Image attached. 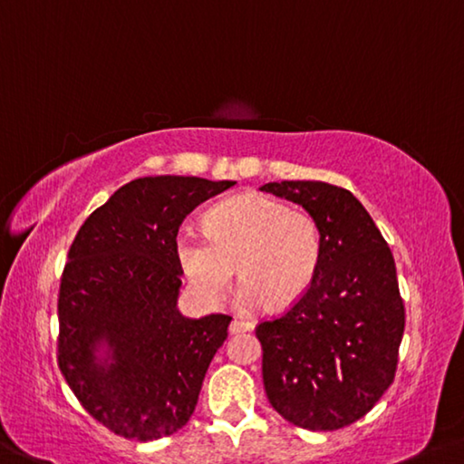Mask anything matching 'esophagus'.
Segmentation results:
<instances>
[{
    "instance_id": "1",
    "label": "esophagus",
    "mask_w": 464,
    "mask_h": 464,
    "mask_svg": "<svg viewBox=\"0 0 464 464\" xmlns=\"http://www.w3.org/2000/svg\"><path fill=\"white\" fill-rule=\"evenodd\" d=\"M254 328V324L249 320H241V318H235L233 322H231V326H229V333L231 334H237V333H247V330H252Z\"/></svg>"
}]
</instances>
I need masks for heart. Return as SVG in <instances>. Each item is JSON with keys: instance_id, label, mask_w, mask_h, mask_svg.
Instances as JSON below:
<instances>
[{"instance_id": "b5f03b06", "label": "heart", "mask_w": 464, "mask_h": 464, "mask_svg": "<svg viewBox=\"0 0 464 464\" xmlns=\"http://www.w3.org/2000/svg\"><path fill=\"white\" fill-rule=\"evenodd\" d=\"M324 233L305 208L262 194H244L212 206L206 233L186 227L178 235V258L198 295L217 304L229 291L235 266L244 283L237 304L254 310L270 301L293 305L318 276Z\"/></svg>"}]
</instances>
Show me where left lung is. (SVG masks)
<instances>
[{
    "label": "left lung",
    "instance_id": "1",
    "mask_svg": "<svg viewBox=\"0 0 464 464\" xmlns=\"http://www.w3.org/2000/svg\"><path fill=\"white\" fill-rule=\"evenodd\" d=\"M260 189L304 206L324 233L310 291L256 326L266 396L297 428H347L370 413L399 365L404 304L392 252L349 189L324 181Z\"/></svg>",
    "mask_w": 464,
    "mask_h": 464
}]
</instances>
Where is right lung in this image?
Instances as JSON below:
<instances>
[{
	"instance_id": "right-lung-1",
	"label": "right lung",
	"mask_w": 464,
	"mask_h": 464,
	"mask_svg": "<svg viewBox=\"0 0 464 464\" xmlns=\"http://www.w3.org/2000/svg\"><path fill=\"white\" fill-rule=\"evenodd\" d=\"M231 186L181 175L134 179L72 241L57 297V363L86 413L117 436L167 438L194 413L231 315L178 312V233L196 206ZM101 340L111 364L96 363Z\"/></svg>"
}]
</instances>
